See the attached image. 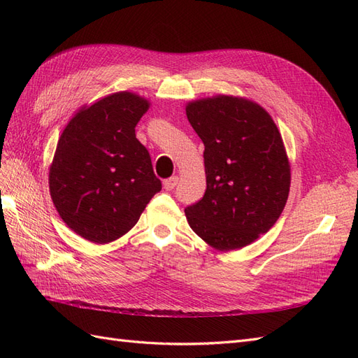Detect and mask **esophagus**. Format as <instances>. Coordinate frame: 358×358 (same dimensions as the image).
Here are the masks:
<instances>
[{"instance_id": "1", "label": "esophagus", "mask_w": 358, "mask_h": 358, "mask_svg": "<svg viewBox=\"0 0 358 358\" xmlns=\"http://www.w3.org/2000/svg\"><path fill=\"white\" fill-rule=\"evenodd\" d=\"M178 180H179L178 176H171V178L166 179V180H164V189H166V191H171L173 188H175V187L178 185Z\"/></svg>"}]
</instances>
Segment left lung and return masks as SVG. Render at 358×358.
Returning <instances> with one entry per match:
<instances>
[{"label":"left lung","instance_id":"1","mask_svg":"<svg viewBox=\"0 0 358 358\" xmlns=\"http://www.w3.org/2000/svg\"><path fill=\"white\" fill-rule=\"evenodd\" d=\"M187 116L204 145L206 192L185 209L197 236L218 251L267 233L289 192V162L276 124L262 106L233 95L191 101Z\"/></svg>","mask_w":358,"mask_h":358}]
</instances>
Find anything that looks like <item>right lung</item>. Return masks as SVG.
I'll return each instance as SVG.
<instances>
[{
    "label": "right lung",
    "mask_w": 358,
    "mask_h": 358,
    "mask_svg": "<svg viewBox=\"0 0 358 358\" xmlns=\"http://www.w3.org/2000/svg\"><path fill=\"white\" fill-rule=\"evenodd\" d=\"M149 101L115 92L83 106L58 140L49 169L53 204L70 229L92 243H109L137 224L161 191L136 125Z\"/></svg>",
    "instance_id": "right-lung-1"
}]
</instances>
